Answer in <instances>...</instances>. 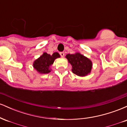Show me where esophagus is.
Returning <instances> with one entry per match:
<instances>
[{"label":"esophagus","mask_w":127,"mask_h":127,"mask_svg":"<svg viewBox=\"0 0 127 127\" xmlns=\"http://www.w3.org/2000/svg\"><path fill=\"white\" fill-rule=\"evenodd\" d=\"M60 55L61 56L63 57L64 56V52H60Z\"/></svg>","instance_id":"obj_1"}]
</instances>
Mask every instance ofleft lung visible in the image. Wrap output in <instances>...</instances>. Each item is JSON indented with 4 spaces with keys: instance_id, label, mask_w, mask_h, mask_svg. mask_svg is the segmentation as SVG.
<instances>
[{
    "instance_id": "8db88e82",
    "label": "left lung",
    "mask_w": 127,
    "mask_h": 127,
    "mask_svg": "<svg viewBox=\"0 0 127 127\" xmlns=\"http://www.w3.org/2000/svg\"><path fill=\"white\" fill-rule=\"evenodd\" d=\"M65 57L72 65V72L75 75L85 76L91 72V61L83 55L76 53L75 54H67Z\"/></svg>"
}]
</instances>
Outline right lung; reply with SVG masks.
<instances>
[{
	"label": "right lung",
	"mask_w": 127,
	"mask_h": 127,
	"mask_svg": "<svg viewBox=\"0 0 127 127\" xmlns=\"http://www.w3.org/2000/svg\"><path fill=\"white\" fill-rule=\"evenodd\" d=\"M60 57V55L58 52H54L51 55L44 52L38 59L34 61L33 67L40 73H48L51 72L49 68L53 64L55 59Z\"/></svg>",
	"instance_id": "obj_1"
}]
</instances>
